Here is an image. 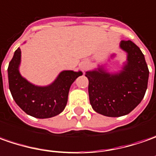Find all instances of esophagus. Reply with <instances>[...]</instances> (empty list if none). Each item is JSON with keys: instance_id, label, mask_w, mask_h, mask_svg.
<instances>
[{"instance_id": "esophagus-1", "label": "esophagus", "mask_w": 156, "mask_h": 156, "mask_svg": "<svg viewBox=\"0 0 156 156\" xmlns=\"http://www.w3.org/2000/svg\"><path fill=\"white\" fill-rule=\"evenodd\" d=\"M81 68H82L83 70H85V69L87 68V66H86V65H83V66H81Z\"/></svg>"}]
</instances>
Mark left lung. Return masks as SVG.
Wrapping results in <instances>:
<instances>
[{"label": "left lung", "instance_id": "1", "mask_svg": "<svg viewBox=\"0 0 156 156\" xmlns=\"http://www.w3.org/2000/svg\"><path fill=\"white\" fill-rule=\"evenodd\" d=\"M120 47L128 53L126 65L120 73L110 74L99 68L85 73L92 109L110 117L131 112L141 103L148 87L149 71L140 48L131 41H122Z\"/></svg>", "mask_w": 156, "mask_h": 156}]
</instances>
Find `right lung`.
Listing matches in <instances>:
<instances>
[{
    "instance_id": "right-lung-1",
    "label": "right lung",
    "mask_w": 156,
    "mask_h": 156,
    "mask_svg": "<svg viewBox=\"0 0 156 156\" xmlns=\"http://www.w3.org/2000/svg\"><path fill=\"white\" fill-rule=\"evenodd\" d=\"M20 49L14 51L8 68L9 90L15 103L27 114L36 118H50L66 108L72 83L81 72L64 71L53 83L40 87L29 83L19 73Z\"/></svg>"
}]
</instances>
